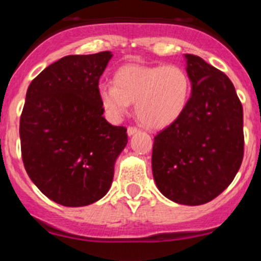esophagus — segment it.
<instances>
[{
  "mask_svg": "<svg viewBox=\"0 0 261 261\" xmlns=\"http://www.w3.org/2000/svg\"><path fill=\"white\" fill-rule=\"evenodd\" d=\"M136 133H139V128H138V127H135V126H130V127L127 128V134H128V136L134 135V134H136Z\"/></svg>",
  "mask_w": 261,
  "mask_h": 261,
  "instance_id": "34e87169",
  "label": "esophagus"
}]
</instances>
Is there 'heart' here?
Returning <instances> with one entry per match:
<instances>
[{
  "label": "heart",
  "mask_w": 261,
  "mask_h": 261,
  "mask_svg": "<svg viewBox=\"0 0 261 261\" xmlns=\"http://www.w3.org/2000/svg\"><path fill=\"white\" fill-rule=\"evenodd\" d=\"M114 85L101 84L99 97L113 118L136 104V116L149 128H164L186 111L191 79L179 65L127 64L114 73Z\"/></svg>",
  "instance_id": "obj_1"
}]
</instances>
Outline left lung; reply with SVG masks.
Returning <instances> with one entry per match:
<instances>
[{"label": "left lung", "instance_id": "obj_1", "mask_svg": "<svg viewBox=\"0 0 261 261\" xmlns=\"http://www.w3.org/2000/svg\"><path fill=\"white\" fill-rule=\"evenodd\" d=\"M192 95L181 116L154 136L153 177L180 204L210 202L228 188L243 160V109L228 75L186 54Z\"/></svg>", "mask_w": 261, "mask_h": 261}]
</instances>
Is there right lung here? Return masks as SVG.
Wrapping results in <instances>:
<instances>
[{
    "instance_id": "1",
    "label": "right lung",
    "mask_w": 261,
    "mask_h": 261,
    "mask_svg": "<svg viewBox=\"0 0 261 261\" xmlns=\"http://www.w3.org/2000/svg\"><path fill=\"white\" fill-rule=\"evenodd\" d=\"M112 57L111 51L68 55L27 90L19 127L24 167L36 187L63 206H87L106 196L127 144L126 127L104 118L99 97V79Z\"/></svg>"
}]
</instances>
